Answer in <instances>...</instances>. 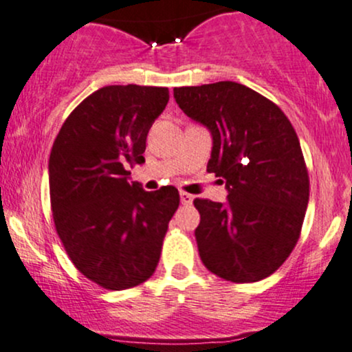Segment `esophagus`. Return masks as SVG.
<instances>
[{
	"label": "esophagus",
	"mask_w": 352,
	"mask_h": 352,
	"mask_svg": "<svg viewBox=\"0 0 352 352\" xmlns=\"http://www.w3.org/2000/svg\"><path fill=\"white\" fill-rule=\"evenodd\" d=\"M179 197H181V203L183 204H191L192 199H195V196L188 195V192H184V191L179 192Z\"/></svg>",
	"instance_id": "obj_1"
}]
</instances>
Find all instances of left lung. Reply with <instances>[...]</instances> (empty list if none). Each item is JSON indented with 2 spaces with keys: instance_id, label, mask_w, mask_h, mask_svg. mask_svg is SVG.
Returning a JSON list of instances; mask_svg holds the SVG:
<instances>
[{
  "instance_id": "8db88e82",
  "label": "left lung",
  "mask_w": 352,
  "mask_h": 352,
  "mask_svg": "<svg viewBox=\"0 0 352 352\" xmlns=\"http://www.w3.org/2000/svg\"><path fill=\"white\" fill-rule=\"evenodd\" d=\"M173 93L183 113L211 133L208 171L226 183L224 203L195 199L201 261L226 281H261L294 250L309 201L298 134L274 102L239 82Z\"/></svg>"
}]
</instances>
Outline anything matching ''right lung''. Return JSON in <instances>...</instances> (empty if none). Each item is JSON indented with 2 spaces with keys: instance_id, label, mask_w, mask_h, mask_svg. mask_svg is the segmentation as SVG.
Listing matches in <instances>:
<instances>
[{
  "instance_id": "add662e5",
  "label": "right lung",
  "mask_w": 352,
  "mask_h": 352,
  "mask_svg": "<svg viewBox=\"0 0 352 352\" xmlns=\"http://www.w3.org/2000/svg\"><path fill=\"white\" fill-rule=\"evenodd\" d=\"M169 101L168 88L104 86L69 114L50 155L54 224L78 271L111 291L151 278L175 186L144 191L128 171L144 163L146 138Z\"/></svg>"
}]
</instances>
